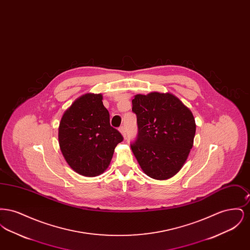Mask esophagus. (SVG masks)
I'll list each match as a JSON object with an SVG mask.
<instances>
[{"instance_id":"obj_1","label":"esophagus","mask_w":250,"mask_h":250,"mask_svg":"<svg viewBox=\"0 0 250 250\" xmlns=\"http://www.w3.org/2000/svg\"><path fill=\"white\" fill-rule=\"evenodd\" d=\"M119 131L121 132V134L123 135V137H124V138H125V137H126V133H125V126H121L119 128Z\"/></svg>"}]
</instances>
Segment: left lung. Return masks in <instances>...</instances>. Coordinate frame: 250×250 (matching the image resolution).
Instances as JSON below:
<instances>
[{
	"label": "left lung",
	"mask_w": 250,
	"mask_h": 250,
	"mask_svg": "<svg viewBox=\"0 0 250 250\" xmlns=\"http://www.w3.org/2000/svg\"><path fill=\"white\" fill-rule=\"evenodd\" d=\"M139 135L131 144L143 172L155 180L173 177L193 147L196 123L190 109L170 93L136 95L132 100Z\"/></svg>",
	"instance_id": "left-lung-1"
}]
</instances>
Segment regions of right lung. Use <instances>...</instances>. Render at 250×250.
<instances>
[{"instance_id":"add662e5","label":"right lung","mask_w":250,"mask_h":250,"mask_svg":"<svg viewBox=\"0 0 250 250\" xmlns=\"http://www.w3.org/2000/svg\"><path fill=\"white\" fill-rule=\"evenodd\" d=\"M103 95L88 93L77 98L62 114L58 128L60 149L77 173L95 177L109 166L114 149L123 141L110 126Z\"/></svg>"}]
</instances>
